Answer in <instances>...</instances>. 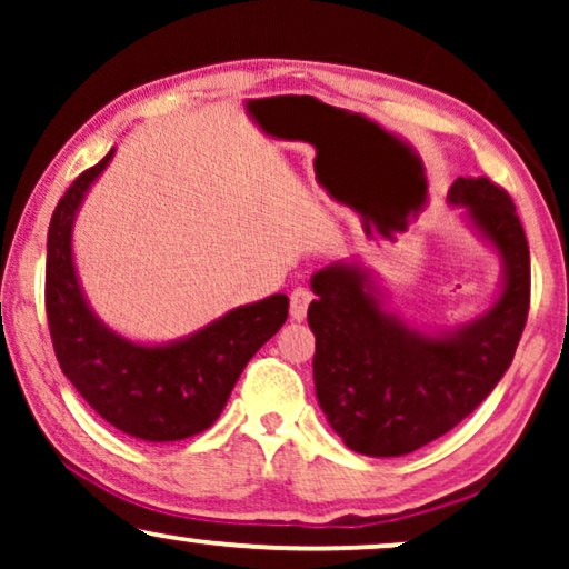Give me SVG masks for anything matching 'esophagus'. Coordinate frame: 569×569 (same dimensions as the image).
I'll use <instances>...</instances> for the list:
<instances>
[{
  "mask_svg": "<svg viewBox=\"0 0 569 569\" xmlns=\"http://www.w3.org/2000/svg\"><path fill=\"white\" fill-rule=\"evenodd\" d=\"M310 300H313V292H310L308 287H298V290H292V295H290V316L295 318V321H302V318H306Z\"/></svg>",
  "mask_w": 569,
  "mask_h": 569,
  "instance_id": "obj_1",
  "label": "esophagus"
}]
</instances>
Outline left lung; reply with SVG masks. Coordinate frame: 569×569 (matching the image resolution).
I'll list each match as a JSON object with an SVG mask.
<instances>
[{
    "label": "left lung",
    "instance_id": "1",
    "mask_svg": "<svg viewBox=\"0 0 569 569\" xmlns=\"http://www.w3.org/2000/svg\"><path fill=\"white\" fill-rule=\"evenodd\" d=\"M448 201L502 261L500 295L473 321L435 333L403 323L357 261L310 277L316 396L355 453L407 456L438 440L492 393L516 355L531 302V256L516 204L485 176L458 178Z\"/></svg>",
    "mask_w": 569,
    "mask_h": 569
}]
</instances>
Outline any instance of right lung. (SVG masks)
<instances>
[{"label":"right lung","instance_id":"add662e5","mask_svg":"<svg viewBox=\"0 0 569 569\" xmlns=\"http://www.w3.org/2000/svg\"><path fill=\"white\" fill-rule=\"evenodd\" d=\"M111 150L77 178L53 209L46 240V316L59 368L116 430L173 442L217 422L248 360L282 329L290 300L271 295L232 308L189 337L139 345L100 321L84 300L72 259L74 217Z\"/></svg>","mask_w":569,"mask_h":569}]
</instances>
